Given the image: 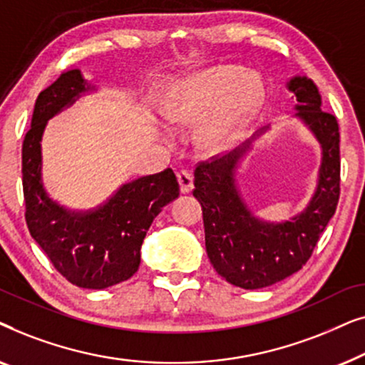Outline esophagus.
Here are the masks:
<instances>
[{"label": "esophagus", "mask_w": 365, "mask_h": 365, "mask_svg": "<svg viewBox=\"0 0 365 365\" xmlns=\"http://www.w3.org/2000/svg\"><path fill=\"white\" fill-rule=\"evenodd\" d=\"M178 181H179V186H181V192L182 194H187L192 191V174L186 171V169H181V171L178 173Z\"/></svg>", "instance_id": "1"}]
</instances>
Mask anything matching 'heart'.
<instances>
[{
	"mask_svg": "<svg viewBox=\"0 0 365 365\" xmlns=\"http://www.w3.org/2000/svg\"><path fill=\"white\" fill-rule=\"evenodd\" d=\"M234 91V101L241 109L251 108L259 98V84L251 74L239 66H219L192 79L169 106L168 116L176 124L196 121L199 113L209 104L222 101ZM217 131L207 134L214 141Z\"/></svg>",
	"mask_w": 365,
	"mask_h": 365,
	"instance_id": "obj_1",
	"label": "heart"
}]
</instances>
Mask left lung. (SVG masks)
<instances>
[{
	"instance_id": "8db88e82",
	"label": "left lung",
	"mask_w": 365,
	"mask_h": 365,
	"mask_svg": "<svg viewBox=\"0 0 365 365\" xmlns=\"http://www.w3.org/2000/svg\"><path fill=\"white\" fill-rule=\"evenodd\" d=\"M287 89L297 99L296 116L322 148L316 191L302 212L282 222L261 221L239 194L237 164L267 128L226 156L199 163L194 171L192 194L202 207L209 261L219 276L242 289L272 286L297 272L311 257L337 207L341 191L337 119L321 109V94L312 79L294 76Z\"/></svg>"
}]
</instances>
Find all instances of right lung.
<instances>
[{"label": "right lung", "mask_w": 365, "mask_h": 365, "mask_svg": "<svg viewBox=\"0 0 365 365\" xmlns=\"http://www.w3.org/2000/svg\"><path fill=\"white\" fill-rule=\"evenodd\" d=\"M93 89L79 69H71L39 93L23 141V192L29 232L56 271L78 287L106 289L138 271L148 229L179 196V184L168 168L123 184L106 201L84 211L63 206L48 192L41 151L46 124Z\"/></svg>", "instance_id": "1"}]
</instances>
